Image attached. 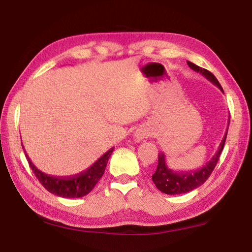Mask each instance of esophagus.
I'll return each mask as SVG.
<instances>
[{
    "instance_id": "34e87169",
    "label": "esophagus",
    "mask_w": 252,
    "mask_h": 252,
    "mask_svg": "<svg viewBox=\"0 0 252 252\" xmlns=\"http://www.w3.org/2000/svg\"><path fill=\"white\" fill-rule=\"evenodd\" d=\"M149 135H150V132H149L147 127L146 126H140L139 129H136L135 132H134V140L136 142H140L146 138H148Z\"/></svg>"
}]
</instances>
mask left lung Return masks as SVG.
I'll list each match as a JSON object with an SVG mask.
<instances>
[{
	"label": "left lung",
	"instance_id": "1",
	"mask_svg": "<svg viewBox=\"0 0 252 252\" xmlns=\"http://www.w3.org/2000/svg\"><path fill=\"white\" fill-rule=\"evenodd\" d=\"M188 65H189L191 69L194 70L195 72H199L201 73L204 78H207L209 81L217 85L221 91L223 92L222 88L219 83V81L213 75L210 71L206 69H202L198 65H195L194 63L188 61ZM230 122V119H229ZM229 122H228V127H229ZM228 130L225 131V134L223 136L222 141H221L218 151L216 152V155L212 157V159L208 162L206 165H203L202 168H200L195 171L191 172H179V171H173L172 169L168 167L167 162H165V157L164 153L161 152L159 153V158H158V167L156 172L153 173L152 176V181L155 182L156 187L159 189L161 192L167 193V194H180V193H187L189 191H192L197 189L204 182L208 180V178L210 177L212 173L213 169H215L217 162H218L221 152L223 150L225 138H227Z\"/></svg>",
	"mask_w": 252,
	"mask_h": 252
}]
</instances>
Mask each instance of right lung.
<instances>
[{
  "mask_svg": "<svg viewBox=\"0 0 252 252\" xmlns=\"http://www.w3.org/2000/svg\"><path fill=\"white\" fill-rule=\"evenodd\" d=\"M114 148H111L108 152H105L100 159H97L85 171L75 174V176L65 178L49 176V174L42 172L41 170L37 169L32 163V161L29 159L28 156L27 158L29 165L31 167L37 180L41 182V185L49 192L62 198H81L91 192L94 186L99 182L101 177L103 176L106 163H108L109 158Z\"/></svg>",
  "mask_w": 252,
  "mask_h": 252,
  "instance_id": "add662e5",
  "label": "right lung"
}]
</instances>
